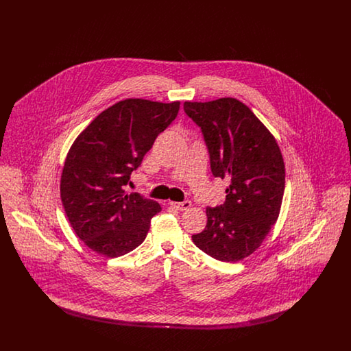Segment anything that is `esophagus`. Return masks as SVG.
<instances>
[{"instance_id": "34e87169", "label": "esophagus", "mask_w": 351, "mask_h": 351, "mask_svg": "<svg viewBox=\"0 0 351 351\" xmlns=\"http://www.w3.org/2000/svg\"><path fill=\"white\" fill-rule=\"evenodd\" d=\"M171 205L173 208H176L178 210H186L191 208V201H183V202H176V201H171Z\"/></svg>"}]
</instances>
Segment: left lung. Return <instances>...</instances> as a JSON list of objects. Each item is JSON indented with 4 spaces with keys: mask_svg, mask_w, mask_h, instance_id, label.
<instances>
[{
    "mask_svg": "<svg viewBox=\"0 0 351 351\" xmlns=\"http://www.w3.org/2000/svg\"><path fill=\"white\" fill-rule=\"evenodd\" d=\"M184 110L202 130L213 175L229 180L223 205L206 208V226L192 239L217 261H242L262 245L279 217L285 186L282 151L237 99L185 101Z\"/></svg>",
    "mask_w": 351,
    "mask_h": 351,
    "instance_id": "obj_1",
    "label": "left lung"
}]
</instances>
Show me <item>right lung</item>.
<instances>
[{"instance_id":"1","label":"right lung","mask_w":351,"mask_h":351,"mask_svg":"<svg viewBox=\"0 0 351 351\" xmlns=\"http://www.w3.org/2000/svg\"><path fill=\"white\" fill-rule=\"evenodd\" d=\"M180 101L126 99L95 118L72 143L60 179L68 221L90 250L117 258L138 247L162 210L156 201L128 195L134 169L176 118Z\"/></svg>"}]
</instances>
